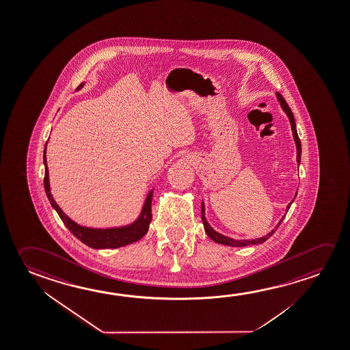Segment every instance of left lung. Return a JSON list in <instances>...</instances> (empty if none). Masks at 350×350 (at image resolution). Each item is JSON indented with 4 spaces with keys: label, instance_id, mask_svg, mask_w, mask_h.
I'll list each match as a JSON object with an SVG mask.
<instances>
[{
    "label": "left lung",
    "instance_id": "1",
    "mask_svg": "<svg viewBox=\"0 0 350 350\" xmlns=\"http://www.w3.org/2000/svg\"><path fill=\"white\" fill-rule=\"evenodd\" d=\"M276 96H278V99H279L280 104H281V107L282 109L285 110V113H287V116L290 118L291 122V129L293 131V138H295V142H296L297 146V162L299 163L301 162V139H299V137H298V133H297L296 129V122H295V118H293V113H292V110H291L290 107L287 105V103H286L284 97L280 94L279 92L276 93ZM296 198V196H295ZM293 201V200H292ZM291 204H288L287 206V211L290 210ZM201 212H202V223H204V232H207V235L213 240V241L217 242V243H221V245H228V246H234V247H242V246H247V245H257V243H262V242L265 241V240H268L275 232H276V229L279 228L280 224L282 223L284 221V218L280 221L279 224L276 226L274 230H271V232L268 234V235H265L264 237H260V239H254V240H234V239H230V237H224V235H221V234H218V232H215L212 228H211L210 224L206 221V218H204V204L202 202V206H201ZM285 217V215H284Z\"/></svg>",
    "mask_w": 350,
    "mask_h": 350
}]
</instances>
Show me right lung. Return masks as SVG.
<instances>
[{"label": "right lung", "instance_id": "1", "mask_svg": "<svg viewBox=\"0 0 350 350\" xmlns=\"http://www.w3.org/2000/svg\"><path fill=\"white\" fill-rule=\"evenodd\" d=\"M83 86L81 83L77 90ZM47 146V144H46ZM43 162H44V178H43V185L46 194L49 198V202L53 206L54 210L59 215L60 219L64 223V226L72 232L74 237H77L80 241L83 242L87 246L92 248H116L122 247L129 245L132 242L138 241L142 237L146 235L149 230V224L152 219L151 215V200H152V190L146 196V204L142 211L139 218L131 226L124 228H113V229H91L85 226L76 224L75 221H71L64 212L60 210L59 206L54 201L53 196L49 191V168L46 162V146L43 151Z\"/></svg>", "mask_w": 350, "mask_h": 350}]
</instances>
